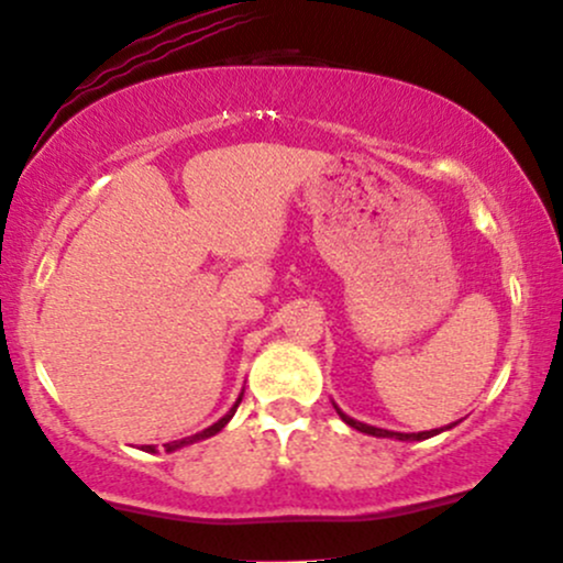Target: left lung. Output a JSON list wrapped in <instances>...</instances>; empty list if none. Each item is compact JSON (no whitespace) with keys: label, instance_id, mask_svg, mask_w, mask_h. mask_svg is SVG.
Instances as JSON below:
<instances>
[{"label":"left lung","instance_id":"left-lung-1","mask_svg":"<svg viewBox=\"0 0 563 563\" xmlns=\"http://www.w3.org/2000/svg\"><path fill=\"white\" fill-rule=\"evenodd\" d=\"M333 406H335V404H333ZM335 411H338V417H341L343 422L349 424V428H354V430H358V432H364V435H372V438H393V440H406V443H411V440H428V438H432V435H438V432H443V430H451V428H456V422H453V424H445V428H440V430H424V432H393V430L372 428V424H364V422H358V419L349 417V415H343V411L338 409V406H335Z\"/></svg>","mask_w":563,"mask_h":563}]
</instances>
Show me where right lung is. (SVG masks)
Masks as SVG:
<instances>
[{"instance_id": "obj_1", "label": "right lung", "mask_w": 563, "mask_h": 563, "mask_svg": "<svg viewBox=\"0 0 563 563\" xmlns=\"http://www.w3.org/2000/svg\"><path fill=\"white\" fill-rule=\"evenodd\" d=\"M243 396V393H241ZM241 396H239V401H235L233 406H230V411L222 419H217L214 424H209L207 430H201V432H196V435H191V438H183V440H173V443H165V451L167 453H173V451H178V449H183V445H191V443H199V440H207V438H212V435H217V432H220L222 428H225V424L230 422V419H233V415H235V409H239V404H241ZM144 451L146 453H157V445H144Z\"/></svg>"}]
</instances>
